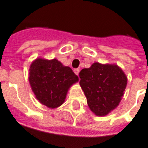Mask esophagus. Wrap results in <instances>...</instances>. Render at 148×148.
<instances>
[{
  "label": "esophagus",
  "mask_w": 148,
  "mask_h": 148,
  "mask_svg": "<svg viewBox=\"0 0 148 148\" xmlns=\"http://www.w3.org/2000/svg\"><path fill=\"white\" fill-rule=\"evenodd\" d=\"M79 71H80L79 69H74V72L75 73V74H77V75H78V74H79Z\"/></svg>",
  "instance_id": "1"
}]
</instances>
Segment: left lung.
Here are the masks:
<instances>
[{"instance_id":"obj_1","label":"left lung","mask_w":148,"mask_h":148,"mask_svg":"<svg viewBox=\"0 0 148 148\" xmlns=\"http://www.w3.org/2000/svg\"><path fill=\"white\" fill-rule=\"evenodd\" d=\"M79 77L87 104L94 114L106 116L119 106L127 78L117 65L94 62L82 69Z\"/></svg>"}]
</instances>
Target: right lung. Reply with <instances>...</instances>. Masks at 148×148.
I'll return each mask as SVG.
<instances>
[{"label": "right lung", "mask_w": 148, "mask_h": 148, "mask_svg": "<svg viewBox=\"0 0 148 148\" xmlns=\"http://www.w3.org/2000/svg\"><path fill=\"white\" fill-rule=\"evenodd\" d=\"M29 83L36 99L43 106L55 109L65 101L68 90L78 82L71 67L57 59L36 58L29 69Z\"/></svg>", "instance_id": "right-lung-1"}]
</instances>
